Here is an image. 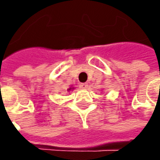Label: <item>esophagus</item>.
I'll use <instances>...</instances> for the list:
<instances>
[{
    "mask_svg": "<svg viewBox=\"0 0 160 160\" xmlns=\"http://www.w3.org/2000/svg\"><path fill=\"white\" fill-rule=\"evenodd\" d=\"M87 87H88V84H87V83H81V84H80V88H81V89L85 90Z\"/></svg>",
    "mask_w": 160,
    "mask_h": 160,
    "instance_id": "34e87169",
    "label": "esophagus"
}]
</instances>
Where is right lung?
Instances as JSON below:
<instances>
[{"instance_id": "obj_1", "label": "right lung", "mask_w": 160, "mask_h": 160, "mask_svg": "<svg viewBox=\"0 0 160 160\" xmlns=\"http://www.w3.org/2000/svg\"><path fill=\"white\" fill-rule=\"evenodd\" d=\"M69 90H71V88H69V89H68V91H69Z\"/></svg>"}]
</instances>
